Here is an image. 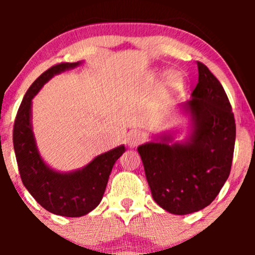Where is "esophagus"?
<instances>
[{"instance_id":"obj_1","label":"esophagus","mask_w":255,"mask_h":255,"mask_svg":"<svg viewBox=\"0 0 255 255\" xmlns=\"http://www.w3.org/2000/svg\"><path fill=\"white\" fill-rule=\"evenodd\" d=\"M144 140H145L144 133L137 129L130 130L127 135V144L129 147H135V146L141 144Z\"/></svg>"}]
</instances>
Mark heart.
<instances>
[{
	"instance_id": "b5f03b06",
	"label": "heart",
	"mask_w": 255,
	"mask_h": 255,
	"mask_svg": "<svg viewBox=\"0 0 255 255\" xmlns=\"http://www.w3.org/2000/svg\"><path fill=\"white\" fill-rule=\"evenodd\" d=\"M180 78H178L177 74H175V73H171V74H169L168 77H166V80H165V85L166 87H168V90L170 91H174L176 90L178 87V85H180Z\"/></svg>"
}]
</instances>
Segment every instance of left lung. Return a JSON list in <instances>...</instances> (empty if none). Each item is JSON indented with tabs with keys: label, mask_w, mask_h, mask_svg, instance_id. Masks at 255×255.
<instances>
[{
	"label": "left lung",
	"mask_w": 255,
	"mask_h": 255,
	"mask_svg": "<svg viewBox=\"0 0 255 255\" xmlns=\"http://www.w3.org/2000/svg\"><path fill=\"white\" fill-rule=\"evenodd\" d=\"M183 110L191 115L186 142L171 135L137 147L154 201L174 215L203 210L215 200L230 174L236 125L227 93L204 63Z\"/></svg>",
	"instance_id": "left-lung-1"
}]
</instances>
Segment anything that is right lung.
I'll return each mask as SVG.
<instances>
[{"instance_id": "1", "label": "right lung", "mask_w": 255, "mask_h": 255, "mask_svg": "<svg viewBox=\"0 0 255 255\" xmlns=\"http://www.w3.org/2000/svg\"><path fill=\"white\" fill-rule=\"evenodd\" d=\"M79 64H55L38 77L24 96L13 128L14 151L22 183L46 211L64 217H81L98 206L113 166L125 152L121 145L99 154L83 169L67 174L52 170L43 162L32 131V98L54 75Z\"/></svg>"}]
</instances>
